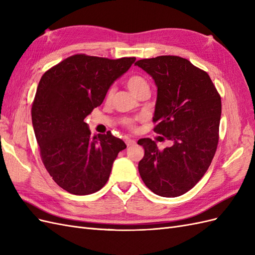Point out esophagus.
<instances>
[{"instance_id":"34e87169","label":"esophagus","mask_w":255,"mask_h":255,"mask_svg":"<svg viewBox=\"0 0 255 255\" xmlns=\"http://www.w3.org/2000/svg\"><path fill=\"white\" fill-rule=\"evenodd\" d=\"M126 143H127V145H128V146H129V145H133V144H135V143H136V141H135L134 139H129V138H127V139H126Z\"/></svg>"}]
</instances>
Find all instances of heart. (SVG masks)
<instances>
[{
    "label": "heart",
    "instance_id": "b5f03b06",
    "mask_svg": "<svg viewBox=\"0 0 255 255\" xmlns=\"http://www.w3.org/2000/svg\"><path fill=\"white\" fill-rule=\"evenodd\" d=\"M127 85L128 89L133 92L135 96H138L140 92L144 91V90H149V84L146 82V80L143 78V76L139 75V74H133L130 75L129 78L127 81ZM114 89L111 88L106 94V100H110L113 96ZM135 118H125L122 120L123 126H126L128 128H135V123H136Z\"/></svg>",
    "mask_w": 255,
    "mask_h": 255
}]
</instances>
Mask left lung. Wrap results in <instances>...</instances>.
<instances>
[{
    "label": "left lung",
    "instance_id": "8db88e82",
    "mask_svg": "<svg viewBox=\"0 0 255 255\" xmlns=\"http://www.w3.org/2000/svg\"><path fill=\"white\" fill-rule=\"evenodd\" d=\"M157 86L154 132L173 144L159 150L142 138L138 170L145 186L161 197H179L202 179L217 150L221 98L210 75L180 56L137 60Z\"/></svg>",
    "mask_w": 255,
    "mask_h": 255
}]
</instances>
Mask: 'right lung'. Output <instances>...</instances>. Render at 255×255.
Returning <instances> with one entry per match:
<instances>
[{
  "label": "right lung",
  "instance_id": "1",
  "mask_svg": "<svg viewBox=\"0 0 255 255\" xmlns=\"http://www.w3.org/2000/svg\"><path fill=\"white\" fill-rule=\"evenodd\" d=\"M135 59L75 54L45 71L38 84L32 122L41 160L54 182L72 195L101 189L118 153L127 148L111 130L91 136L84 119Z\"/></svg>",
  "mask_w": 255,
  "mask_h": 255
}]
</instances>
